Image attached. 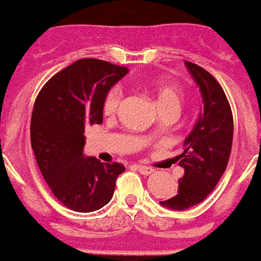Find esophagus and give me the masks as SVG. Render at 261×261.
Returning a JSON list of instances; mask_svg holds the SVG:
<instances>
[{
  "mask_svg": "<svg viewBox=\"0 0 261 261\" xmlns=\"http://www.w3.org/2000/svg\"><path fill=\"white\" fill-rule=\"evenodd\" d=\"M137 169L140 171V174H143V175H151V174H154V171H155L154 168L147 167V165H137Z\"/></svg>",
  "mask_w": 261,
  "mask_h": 261,
  "instance_id": "esophagus-1",
  "label": "esophagus"
}]
</instances>
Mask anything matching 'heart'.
<instances>
[{
    "label": "heart",
    "mask_w": 261,
    "mask_h": 261,
    "mask_svg": "<svg viewBox=\"0 0 261 261\" xmlns=\"http://www.w3.org/2000/svg\"><path fill=\"white\" fill-rule=\"evenodd\" d=\"M155 99L160 110L171 109V110L178 112L184 101V93L179 87L174 86L171 83L160 82L155 85ZM120 101H121V92L118 87H113L103 100V113L106 116L114 114L117 112Z\"/></svg>",
    "instance_id": "obj_1"
}]
</instances>
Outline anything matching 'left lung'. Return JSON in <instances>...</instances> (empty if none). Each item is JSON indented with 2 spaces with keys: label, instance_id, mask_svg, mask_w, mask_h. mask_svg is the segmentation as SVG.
I'll return each instance as SVG.
<instances>
[{
  "label": "left lung",
  "instance_id": "1",
  "mask_svg": "<svg viewBox=\"0 0 261 261\" xmlns=\"http://www.w3.org/2000/svg\"><path fill=\"white\" fill-rule=\"evenodd\" d=\"M185 65L199 86L203 110L185 138L184 152L176 156L185 171L178 181V194L160 202L174 211H184L206 199L225 172L233 141L232 110L222 86L203 67L191 62Z\"/></svg>",
  "mask_w": 261,
  "mask_h": 261
}]
</instances>
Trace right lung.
Masks as SVG:
<instances>
[{
	"label": "right lung",
	"mask_w": 261,
	"mask_h": 261,
	"mask_svg": "<svg viewBox=\"0 0 261 261\" xmlns=\"http://www.w3.org/2000/svg\"><path fill=\"white\" fill-rule=\"evenodd\" d=\"M127 67L80 59L56 73L38 94L31 118V144L55 198L76 212H93L112 199L120 162L83 155L85 130L103 123V100Z\"/></svg>",
	"instance_id": "add662e5"
}]
</instances>
